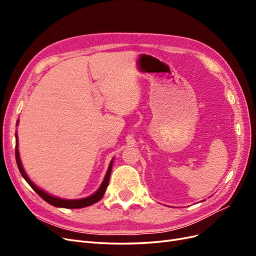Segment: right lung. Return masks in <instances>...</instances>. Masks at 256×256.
Here are the masks:
<instances>
[{
	"label": "right lung",
	"mask_w": 256,
	"mask_h": 256,
	"mask_svg": "<svg viewBox=\"0 0 256 256\" xmlns=\"http://www.w3.org/2000/svg\"><path fill=\"white\" fill-rule=\"evenodd\" d=\"M17 138V136H16ZM14 154H16V161H17V166H18V168L19 171L21 173V175L23 176V178L26 180V182L32 187V189L37 193L38 196H40L44 200H46V202L56 206V207H63V208H83V207H86V206H90V205H92L97 203L98 200H100L102 198L104 192H106V189L108 187V184H109V180H110V175H111V170H112V164L113 161H111L110 164V166H109V170H108V172L106 174V177H104V180L102 182V184L100 186V188L98 189V191L96 193H94V194L88 196V198H81V200H63V198H56V196H49L48 193H46L44 191L40 190V188H37L36 186L30 180V178L28 177V175L26 174L24 170H23L22 168V164H21V161H20V158H19V152H18V138H17V144H16V150H14Z\"/></svg>",
	"instance_id": "obj_1"
}]
</instances>
